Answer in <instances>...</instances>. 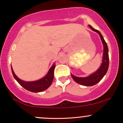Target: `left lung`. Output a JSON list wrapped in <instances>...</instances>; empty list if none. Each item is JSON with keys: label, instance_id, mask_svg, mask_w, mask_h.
Masks as SVG:
<instances>
[{"label": "left lung", "instance_id": "obj_1", "mask_svg": "<svg viewBox=\"0 0 123 123\" xmlns=\"http://www.w3.org/2000/svg\"><path fill=\"white\" fill-rule=\"evenodd\" d=\"M89 27L90 29H92L93 31L96 32L98 33L101 37V40H102L103 46H104V52H103V58H102V62L101 63V66L94 73L92 74H91L87 77H76V76L73 75L71 74L72 77L73 79L78 84H81V85L84 86H92L95 84H97L98 82H99L104 76L105 75L108 71L109 68V50L107 44L104 40V37L102 36V34L100 33V32L97 29H95L93 28L91 25H89Z\"/></svg>", "mask_w": 123, "mask_h": 123}]
</instances>
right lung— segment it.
I'll list each match as a JSON object with an SVG mask.
<instances>
[{
  "instance_id": "right-lung-1",
  "label": "right lung",
  "mask_w": 123,
  "mask_h": 123,
  "mask_svg": "<svg viewBox=\"0 0 123 123\" xmlns=\"http://www.w3.org/2000/svg\"><path fill=\"white\" fill-rule=\"evenodd\" d=\"M55 65L54 63L46 75L40 79L33 81H25L19 79L14 72L12 66V71L14 77L20 85L28 91L33 92H39L44 91L51 86L54 79V73Z\"/></svg>"
}]
</instances>
